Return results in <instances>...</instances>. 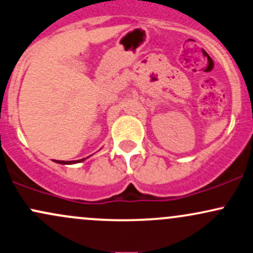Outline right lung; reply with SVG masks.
Segmentation results:
<instances>
[{
  "mask_svg": "<svg viewBox=\"0 0 253 253\" xmlns=\"http://www.w3.org/2000/svg\"><path fill=\"white\" fill-rule=\"evenodd\" d=\"M85 158H82V160H78V161H55V162L61 163V165H72V163H76V162H82L84 161Z\"/></svg>",
  "mask_w": 253,
  "mask_h": 253,
  "instance_id": "1",
  "label": "right lung"
}]
</instances>
